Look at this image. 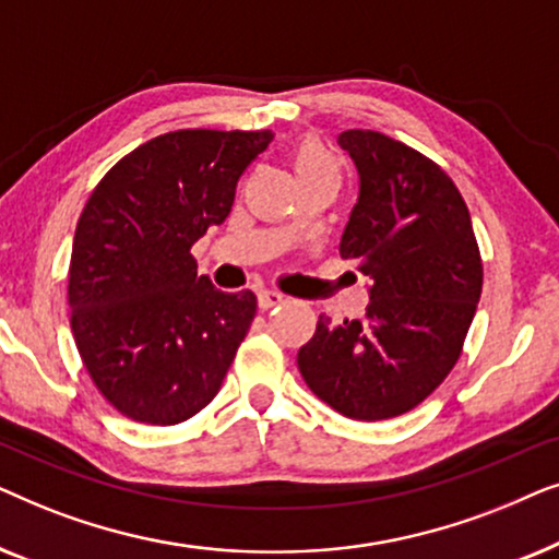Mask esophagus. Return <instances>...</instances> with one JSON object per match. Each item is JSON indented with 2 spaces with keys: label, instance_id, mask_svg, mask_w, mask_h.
<instances>
[{
  "label": "esophagus",
  "instance_id": "34e87169",
  "mask_svg": "<svg viewBox=\"0 0 559 559\" xmlns=\"http://www.w3.org/2000/svg\"><path fill=\"white\" fill-rule=\"evenodd\" d=\"M257 302L262 310H270V308H274V305L285 302V295L277 293V289H259Z\"/></svg>",
  "mask_w": 559,
  "mask_h": 559
}]
</instances>
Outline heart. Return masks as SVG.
I'll return each instance as SVG.
<instances>
[{"label":"heart","mask_w":559,"mask_h":559,"mask_svg":"<svg viewBox=\"0 0 559 559\" xmlns=\"http://www.w3.org/2000/svg\"><path fill=\"white\" fill-rule=\"evenodd\" d=\"M293 165H295L297 178H310V175H325V173L338 175L335 157L318 140H305L297 144Z\"/></svg>","instance_id":"obj_1"}]
</instances>
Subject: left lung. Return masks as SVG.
<instances>
[{
	"mask_svg": "<svg viewBox=\"0 0 559 559\" xmlns=\"http://www.w3.org/2000/svg\"><path fill=\"white\" fill-rule=\"evenodd\" d=\"M338 144L358 173L341 257L361 262L369 308L343 323L320 316L297 366L335 412L373 423L417 407L453 369L484 266L465 201L432 159L371 129Z\"/></svg>",
	"mask_w": 559,
	"mask_h": 559,
	"instance_id": "left-lung-1",
	"label": "left lung"
}]
</instances>
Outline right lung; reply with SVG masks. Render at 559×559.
<instances>
[{
    "instance_id": "1",
    "label": "right lung",
    "mask_w": 559,
    "mask_h": 559,
    "mask_svg": "<svg viewBox=\"0 0 559 559\" xmlns=\"http://www.w3.org/2000/svg\"><path fill=\"white\" fill-rule=\"evenodd\" d=\"M272 140L270 129H180L129 152L91 193L68 305L83 364L121 415L178 425L221 389L257 297L198 277L190 247L224 224L241 173Z\"/></svg>"
}]
</instances>
